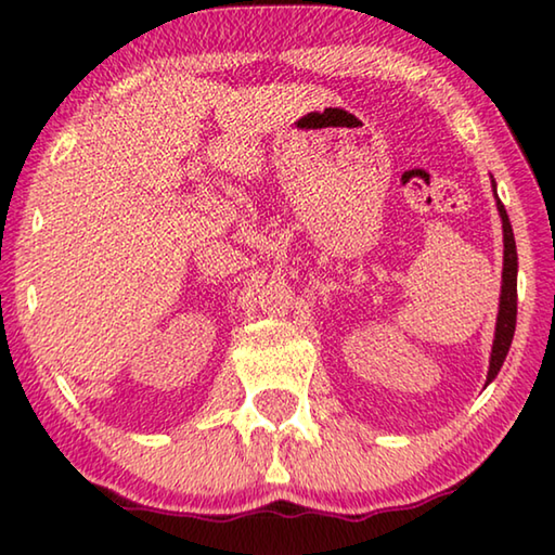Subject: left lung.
Segmentation results:
<instances>
[{
    "instance_id": "left-lung-1",
    "label": "left lung",
    "mask_w": 555,
    "mask_h": 555,
    "mask_svg": "<svg viewBox=\"0 0 555 555\" xmlns=\"http://www.w3.org/2000/svg\"><path fill=\"white\" fill-rule=\"evenodd\" d=\"M496 208H500L502 228H504V271H502L500 315H496V333H494V345H492L490 372H487V384H490L496 377V372L502 370L504 357L509 352L514 327H516V242H514L509 215H506L502 201H496Z\"/></svg>"
}]
</instances>
